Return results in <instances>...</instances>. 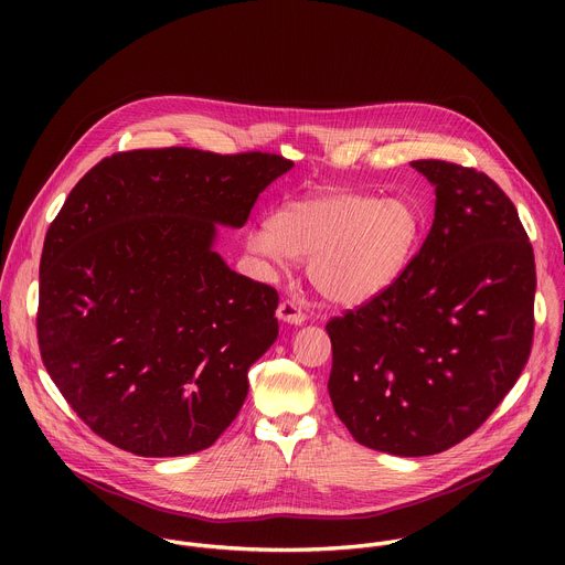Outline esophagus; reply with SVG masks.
I'll return each instance as SVG.
<instances>
[{"mask_svg":"<svg viewBox=\"0 0 565 565\" xmlns=\"http://www.w3.org/2000/svg\"><path fill=\"white\" fill-rule=\"evenodd\" d=\"M277 315L279 319L288 321V324H301V321H306V310L297 299H284L277 308Z\"/></svg>","mask_w":565,"mask_h":565,"instance_id":"1","label":"esophagus"}]
</instances>
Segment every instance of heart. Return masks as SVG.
Segmentation results:
<instances>
[{"label":"heart","instance_id":"b5f03b06","mask_svg":"<svg viewBox=\"0 0 565 565\" xmlns=\"http://www.w3.org/2000/svg\"><path fill=\"white\" fill-rule=\"evenodd\" d=\"M420 234V212L407 199L331 192L281 205L268 225L248 234V248L275 264L308 259V277L321 295L360 306L405 275Z\"/></svg>","mask_w":565,"mask_h":565}]
</instances>
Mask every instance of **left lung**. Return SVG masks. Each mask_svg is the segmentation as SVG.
<instances>
[{
  "mask_svg": "<svg viewBox=\"0 0 565 565\" xmlns=\"http://www.w3.org/2000/svg\"><path fill=\"white\" fill-rule=\"evenodd\" d=\"M436 185V218L380 297L333 317L329 393L371 449L440 454L471 436L527 364L536 270L510 196L449 160L412 163Z\"/></svg>",
  "mask_w": 565,
  "mask_h": 565,
  "instance_id": "obj_1",
  "label": "left lung"
}]
</instances>
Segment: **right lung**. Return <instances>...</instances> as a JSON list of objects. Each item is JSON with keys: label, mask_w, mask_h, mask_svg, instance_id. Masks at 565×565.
Segmentation results:
<instances>
[{"label": "right lung", "mask_w": 565, "mask_h": 565, "mask_svg": "<svg viewBox=\"0 0 565 565\" xmlns=\"http://www.w3.org/2000/svg\"><path fill=\"white\" fill-rule=\"evenodd\" d=\"M292 160L131 149L66 196L40 262L42 362L94 434L136 456L216 443L277 340L273 286L230 270L214 225L241 227Z\"/></svg>", "instance_id": "obj_1"}]
</instances>
